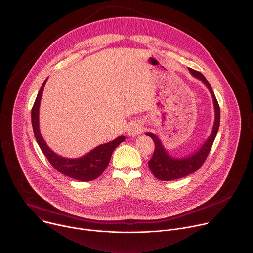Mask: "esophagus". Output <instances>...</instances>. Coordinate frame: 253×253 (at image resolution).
<instances>
[{"instance_id": "34e87169", "label": "esophagus", "mask_w": 253, "mask_h": 253, "mask_svg": "<svg viewBox=\"0 0 253 253\" xmlns=\"http://www.w3.org/2000/svg\"><path fill=\"white\" fill-rule=\"evenodd\" d=\"M142 132H143V127L138 122L131 123L129 128H128V135L131 136V137H134V136H136L138 134H141Z\"/></svg>"}]
</instances>
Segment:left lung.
Here are the masks:
<instances>
[{
	"mask_svg": "<svg viewBox=\"0 0 253 253\" xmlns=\"http://www.w3.org/2000/svg\"><path fill=\"white\" fill-rule=\"evenodd\" d=\"M189 70L194 77H197L198 79L203 81V83L207 86V88L211 94L212 101H213V108H214V122H213L212 130L209 138L204 142V144L197 151L183 158H177V157L171 156L165 149L160 138L157 135L153 133H146V135L150 136L155 143L154 154L151 160L148 162V165L153 175L158 180H161V181H173V180L181 179L199 170L202 167V165L204 164V162L206 161L211 151V148L212 146V143L215 139V136L219 128L220 110H219V106L215 98V95L211 89V84L201 72L194 70L192 68H189Z\"/></svg>",
	"mask_w": 253,
	"mask_h": 253,
	"instance_id": "8db88e82",
	"label": "left lung"
}]
</instances>
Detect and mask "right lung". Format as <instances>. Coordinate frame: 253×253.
Segmentation results:
<instances>
[{"label":"right lung","instance_id":"right-lung-1","mask_svg":"<svg viewBox=\"0 0 253 253\" xmlns=\"http://www.w3.org/2000/svg\"><path fill=\"white\" fill-rule=\"evenodd\" d=\"M46 80L47 78L43 81L32 109L33 130L40 148L51 166L59 173L82 182H89L97 179L105 171L115 148L126 139L125 136H119L111 142L101 144L79 158L70 159L57 155L46 145L40 130V105Z\"/></svg>","mask_w":253,"mask_h":253}]
</instances>
